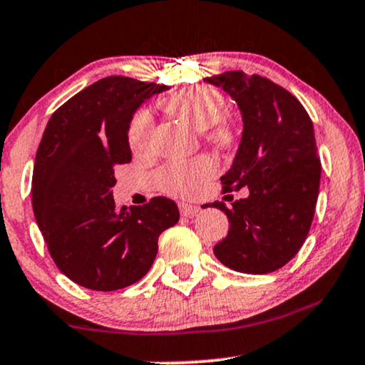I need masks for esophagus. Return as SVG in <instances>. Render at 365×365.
Wrapping results in <instances>:
<instances>
[{
	"label": "esophagus",
	"mask_w": 365,
	"mask_h": 365,
	"mask_svg": "<svg viewBox=\"0 0 365 365\" xmlns=\"http://www.w3.org/2000/svg\"><path fill=\"white\" fill-rule=\"evenodd\" d=\"M179 212H181L182 217H192L200 212V207H196V205L179 203Z\"/></svg>",
	"instance_id": "obj_1"
}]
</instances>
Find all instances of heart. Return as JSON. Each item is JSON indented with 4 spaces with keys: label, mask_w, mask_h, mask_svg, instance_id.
Listing matches in <instances>:
<instances>
[{
    "label": "heart",
    "mask_w": 365,
    "mask_h": 365,
    "mask_svg": "<svg viewBox=\"0 0 365 365\" xmlns=\"http://www.w3.org/2000/svg\"><path fill=\"white\" fill-rule=\"evenodd\" d=\"M162 109L186 123L192 130L203 131L207 143L218 150H227L235 141V126L225 115V101L217 90L187 87L165 97ZM155 123L148 110H136L128 128V143L133 153L150 152L153 143ZM215 173V162L208 157H198L187 162H170L155 173V184L160 191L173 196H192L200 186Z\"/></svg>",
    "instance_id": "heart-1"
}]
</instances>
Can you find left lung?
<instances>
[{"mask_svg": "<svg viewBox=\"0 0 365 365\" xmlns=\"http://www.w3.org/2000/svg\"><path fill=\"white\" fill-rule=\"evenodd\" d=\"M205 81L237 102L244 121L234 164L220 179L222 192L247 187L232 208L210 203L230 224L213 252L235 272H277L301 250L314 217L321 162L312 121L289 90L264 76L225 71Z\"/></svg>", "mask_w": 365, "mask_h": 365, "instance_id": "8db88e82", "label": "left lung"}]
</instances>
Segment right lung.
I'll use <instances>...</instances> for the list:
<instances>
[{
    "mask_svg": "<svg viewBox=\"0 0 365 365\" xmlns=\"http://www.w3.org/2000/svg\"><path fill=\"white\" fill-rule=\"evenodd\" d=\"M165 85L107 76L54 110L38 143L32 208L56 267L85 289L110 292L147 275L158 237L178 224L173 200L118 208L115 165L130 164L135 110Z\"/></svg>",
    "mask_w": 365,
    "mask_h": 365,
    "instance_id": "1",
    "label": "right lung"
}]
</instances>
